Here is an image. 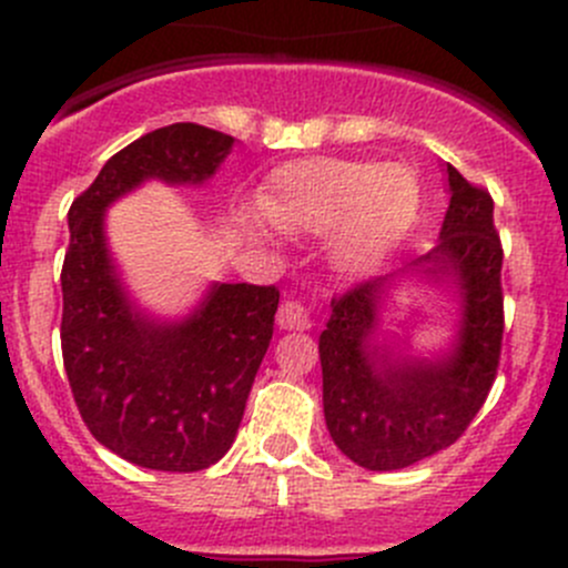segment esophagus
Wrapping results in <instances>:
<instances>
[{
    "label": "esophagus",
    "instance_id": "1",
    "mask_svg": "<svg viewBox=\"0 0 568 568\" xmlns=\"http://www.w3.org/2000/svg\"><path fill=\"white\" fill-rule=\"evenodd\" d=\"M277 326L280 329H288V332H305L313 326L311 311L300 302H283L277 311Z\"/></svg>",
    "mask_w": 568,
    "mask_h": 568
}]
</instances>
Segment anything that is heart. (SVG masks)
Listing matches in <instances>:
<instances>
[{"mask_svg": "<svg viewBox=\"0 0 568 568\" xmlns=\"http://www.w3.org/2000/svg\"><path fill=\"white\" fill-rule=\"evenodd\" d=\"M420 181L400 162L316 156L283 164L261 194V214L244 216L255 242H268L266 220L283 233H332V261L357 274L379 263L412 231Z\"/></svg>", "mask_w": 568, "mask_h": 568, "instance_id": "obj_1", "label": "heart"}]
</instances>
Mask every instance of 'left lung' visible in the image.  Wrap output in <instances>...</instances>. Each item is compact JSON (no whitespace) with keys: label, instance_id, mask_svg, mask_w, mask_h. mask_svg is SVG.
I'll list each match as a JSON object with an SVG mask.
<instances>
[{"label":"left lung","instance_id":"obj_1","mask_svg":"<svg viewBox=\"0 0 568 568\" xmlns=\"http://www.w3.org/2000/svg\"><path fill=\"white\" fill-rule=\"evenodd\" d=\"M450 203L439 239L398 272L332 300L318 337L332 443L376 473L428 459L462 437L495 382L503 341V247L489 192L445 164ZM439 287L457 305L448 347L420 355L387 336L384 313L406 284Z\"/></svg>","mask_w":568,"mask_h":568}]
</instances>
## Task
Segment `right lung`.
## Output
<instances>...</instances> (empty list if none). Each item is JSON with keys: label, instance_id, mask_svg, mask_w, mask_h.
<instances>
[{"label": "right lung", "instance_id": "1", "mask_svg": "<svg viewBox=\"0 0 568 568\" xmlns=\"http://www.w3.org/2000/svg\"><path fill=\"white\" fill-rule=\"evenodd\" d=\"M233 145L205 125H164L114 153L68 211L62 363L90 434L136 467L197 473L231 450L280 291L211 283L186 316H153L125 288L106 211L148 181L205 186Z\"/></svg>", "mask_w": 568, "mask_h": 568}]
</instances>
